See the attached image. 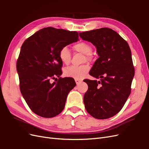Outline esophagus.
<instances>
[{"mask_svg": "<svg viewBox=\"0 0 149 149\" xmlns=\"http://www.w3.org/2000/svg\"><path fill=\"white\" fill-rule=\"evenodd\" d=\"M74 80H75V82H76V84H79L81 82V80L79 79H75Z\"/></svg>", "mask_w": 149, "mask_h": 149, "instance_id": "34e87169", "label": "esophagus"}]
</instances>
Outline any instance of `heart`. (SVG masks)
Masks as SVG:
<instances>
[{
  "mask_svg": "<svg viewBox=\"0 0 149 149\" xmlns=\"http://www.w3.org/2000/svg\"><path fill=\"white\" fill-rule=\"evenodd\" d=\"M74 50L76 52L84 55V61H90L92 60L91 53L93 47L89 43L86 42H79L75 43L73 46ZM59 58L61 61L65 65H68L71 59V54L67 47H63L59 51ZM90 67L88 65L80 66H71L64 70V74L66 77L75 79H82L89 71Z\"/></svg>",
  "mask_w": 149,
  "mask_h": 149,
  "instance_id": "b5f03b06",
  "label": "heart"
}]
</instances>
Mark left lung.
I'll return each mask as SVG.
<instances>
[{
  "mask_svg": "<svg viewBox=\"0 0 149 149\" xmlns=\"http://www.w3.org/2000/svg\"><path fill=\"white\" fill-rule=\"evenodd\" d=\"M79 36L96 47L100 56L89 74L100 81L84 80L88 85L85 108L94 118H110L122 109L131 92L135 73L131 51L127 42L109 28L84 31Z\"/></svg>",
  "mask_w": 149,
  "mask_h": 149,
  "instance_id": "1",
  "label": "left lung"
}]
</instances>
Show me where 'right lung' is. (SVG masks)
I'll return each instance as SVG.
<instances>
[{
	"label": "right lung",
	"mask_w": 149,
	"mask_h": 149,
	"mask_svg": "<svg viewBox=\"0 0 149 149\" xmlns=\"http://www.w3.org/2000/svg\"><path fill=\"white\" fill-rule=\"evenodd\" d=\"M76 31L44 28L22 44L17 61L20 89L30 109L45 118H53L63 110L67 96L75 86L73 78L62 74L58 53L63 47L77 42ZM59 77L57 82L51 79Z\"/></svg>",
	"instance_id": "add662e5"
}]
</instances>
